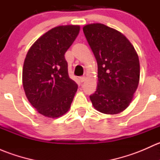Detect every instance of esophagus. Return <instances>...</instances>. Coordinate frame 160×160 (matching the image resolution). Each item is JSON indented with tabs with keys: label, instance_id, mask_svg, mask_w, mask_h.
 Returning <instances> with one entry per match:
<instances>
[{
	"label": "esophagus",
	"instance_id": "obj_1",
	"mask_svg": "<svg viewBox=\"0 0 160 160\" xmlns=\"http://www.w3.org/2000/svg\"><path fill=\"white\" fill-rule=\"evenodd\" d=\"M85 80H86V77H80V81L81 82V83H83Z\"/></svg>",
	"mask_w": 160,
	"mask_h": 160
}]
</instances>
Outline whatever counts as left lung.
<instances>
[{"label":"left lung","instance_id":"left-lung-1","mask_svg":"<svg viewBox=\"0 0 160 160\" xmlns=\"http://www.w3.org/2000/svg\"><path fill=\"white\" fill-rule=\"evenodd\" d=\"M83 31L98 62V87L90 96L92 104L103 114L122 112L138 88V54L123 34L104 24H89Z\"/></svg>","mask_w":160,"mask_h":160}]
</instances>
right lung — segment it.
Instances as JSON below:
<instances>
[{
	"mask_svg": "<svg viewBox=\"0 0 160 160\" xmlns=\"http://www.w3.org/2000/svg\"><path fill=\"white\" fill-rule=\"evenodd\" d=\"M80 29V25L55 27L39 37L26 55L24 90L30 104L46 117H61L70 108L78 86L69 77L64 55Z\"/></svg>",
	"mask_w": 160,
	"mask_h": 160,
	"instance_id": "1",
	"label": "right lung"
}]
</instances>
